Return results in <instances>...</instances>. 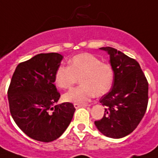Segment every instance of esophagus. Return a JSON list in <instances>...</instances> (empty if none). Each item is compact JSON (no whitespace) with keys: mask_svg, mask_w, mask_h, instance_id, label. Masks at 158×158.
I'll list each match as a JSON object with an SVG mask.
<instances>
[{"mask_svg":"<svg viewBox=\"0 0 158 158\" xmlns=\"http://www.w3.org/2000/svg\"><path fill=\"white\" fill-rule=\"evenodd\" d=\"M74 106H75V108H81V107H87V104H74Z\"/></svg>","mask_w":158,"mask_h":158,"instance_id":"34e87169","label":"esophagus"}]
</instances>
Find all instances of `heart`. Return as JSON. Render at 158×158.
Instances as JSON below:
<instances>
[{"mask_svg": "<svg viewBox=\"0 0 158 158\" xmlns=\"http://www.w3.org/2000/svg\"><path fill=\"white\" fill-rule=\"evenodd\" d=\"M78 78H80L81 85L67 91L63 99L75 104H86L95 95L102 96L109 91L113 82V69L93 54L83 53L73 57L70 66L60 65L54 74L56 85L63 89L72 87Z\"/></svg>", "mask_w": 158, "mask_h": 158, "instance_id": "1", "label": "heart"}]
</instances>
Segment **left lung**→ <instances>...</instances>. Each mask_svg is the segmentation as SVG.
Segmentation results:
<instances>
[{"instance_id":"8db88e82","label":"left lung","mask_w":158,"mask_h":158,"mask_svg":"<svg viewBox=\"0 0 158 158\" xmlns=\"http://www.w3.org/2000/svg\"><path fill=\"white\" fill-rule=\"evenodd\" d=\"M109 54L113 69L112 89L99 99L104 117L95 121L98 130L111 138H122L137 127L146 112L149 84L140 64L112 47H101Z\"/></svg>"}]
</instances>
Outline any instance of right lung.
Returning a JSON list of instances; mask_svg holds the SVG:
<instances>
[{
    "label": "right lung",
    "instance_id": "right-lung-1",
    "mask_svg": "<svg viewBox=\"0 0 158 158\" xmlns=\"http://www.w3.org/2000/svg\"><path fill=\"white\" fill-rule=\"evenodd\" d=\"M63 57L39 54L16 67L8 90L9 110L20 129L34 140L50 142L67 129L75 108L71 103L55 105L60 94L54 74Z\"/></svg>",
    "mask_w": 158,
    "mask_h": 158
}]
</instances>
